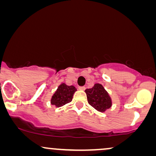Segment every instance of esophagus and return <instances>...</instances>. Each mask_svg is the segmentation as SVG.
Instances as JSON below:
<instances>
[{
    "label": "esophagus",
    "instance_id": "1",
    "mask_svg": "<svg viewBox=\"0 0 156 156\" xmlns=\"http://www.w3.org/2000/svg\"><path fill=\"white\" fill-rule=\"evenodd\" d=\"M79 89H80V90H85V89H86V87L82 86V87H79Z\"/></svg>",
    "mask_w": 156,
    "mask_h": 156
}]
</instances>
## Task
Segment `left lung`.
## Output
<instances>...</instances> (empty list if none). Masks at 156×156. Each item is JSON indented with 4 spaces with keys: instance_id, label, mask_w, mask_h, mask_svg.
Listing matches in <instances>:
<instances>
[{
    "instance_id": "obj_1",
    "label": "left lung",
    "mask_w": 156,
    "mask_h": 156,
    "mask_svg": "<svg viewBox=\"0 0 156 156\" xmlns=\"http://www.w3.org/2000/svg\"><path fill=\"white\" fill-rule=\"evenodd\" d=\"M85 92L88 103L99 112H105L112 106L109 95L101 84H96L92 88L86 89Z\"/></svg>"
}]
</instances>
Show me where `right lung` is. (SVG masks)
Instances as JSON below:
<instances>
[{"label":"right lung","instance_id":"1","mask_svg":"<svg viewBox=\"0 0 156 156\" xmlns=\"http://www.w3.org/2000/svg\"><path fill=\"white\" fill-rule=\"evenodd\" d=\"M76 91V89L74 86H67L65 84H62L52 96L51 104L57 107H60L66 104L69 103L72 101L74 93Z\"/></svg>","mask_w":156,"mask_h":156}]
</instances>
